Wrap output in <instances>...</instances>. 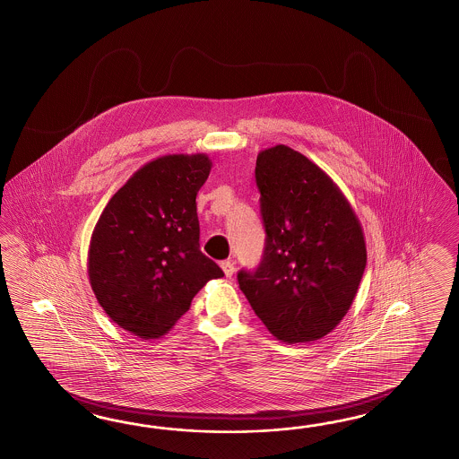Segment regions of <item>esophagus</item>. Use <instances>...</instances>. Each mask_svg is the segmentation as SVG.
I'll list each match as a JSON object with an SVG mask.
<instances>
[{
    "mask_svg": "<svg viewBox=\"0 0 459 459\" xmlns=\"http://www.w3.org/2000/svg\"><path fill=\"white\" fill-rule=\"evenodd\" d=\"M221 267L224 270L225 277H232L235 272V265L232 260H224L221 262Z\"/></svg>",
    "mask_w": 459,
    "mask_h": 459,
    "instance_id": "34e87169",
    "label": "esophagus"
}]
</instances>
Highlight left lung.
I'll use <instances>...</instances> for the list:
<instances>
[{
  "mask_svg": "<svg viewBox=\"0 0 459 459\" xmlns=\"http://www.w3.org/2000/svg\"><path fill=\"white\" fill-rule=\"evenodd\" d=\"M265 252L240 290L272 335L305 343L347 315L367 267L358 215L333 179L291 147L260 151L255 166Z\"/></svg>",
  "mask_w": 459,
  "mask_h": 459,
  "instance_id": "8db88e82",
  "label": "left lung"
}]
</instances>
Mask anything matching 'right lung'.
<instances>
[{
    "mask_svg": "<svg viewBox=\"0 0 459 459\" xmlns=\"http://www.w3.org/2000/svg\"><path fill=\"white\" fill-rule=\"evenodd\" d=\"M207 154H168L137 169L91 235L88 275L102 310L143 340L166 335L195 293L224 277L199 246L197 192Z\"/></svg>",
    "mask_w": 459,
    "mask_h": 459,
    "instance_id": "right-lung-1",
    "label": "right lung"
}]
</instances>
